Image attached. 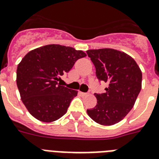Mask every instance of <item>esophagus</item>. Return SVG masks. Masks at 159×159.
<instances>
[{
  "mask_svg": "<svg viewBox=\"0 0 159 159\" xmlns=\"http://www.w3.org/2000/svg\"><path fill=\"white\" fill-rule=\"evenodd\" d=\"M80 94L83 96H85V95H88V93H85V92H80Z\"/></svg>",
  "mask_w": 159,
  "mask_h": 159,
  "instance_id": "1",
  "label": "esophagus"
}]
</instances>
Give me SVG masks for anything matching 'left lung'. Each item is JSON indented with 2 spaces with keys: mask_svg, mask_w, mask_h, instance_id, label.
<instances>
[{
  "mask_svg": "<svg viewBox=\"0 0 159 159\" xmlns=\"http://www.w3.org/2000/svg\"><path fill=\"white\" fill-rule=\"evenodd\" d=\"M99 80L109 84L106 93L95 94L97 104L87 110L97 123L111 126L125 118L134 107L142 88V71L129 55L112 48L87 51Z\"/></svg>",
  "mask_w": 159,
  "mask_h": 159,
  "instance_id": "8db88e82",
  "label": "left lung"
}]
</instances>
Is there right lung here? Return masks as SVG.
Masks as SVG:
<instances>
[{
  "mask_svg": "<svg viewBox=\"0 0 159 159\" xmlns=\"http://www.w3.org/2000/svg\"><path fill=\"white\" fill-rule=\"evenodd\" d=\"M86 57L71 47L48 44L25 55L16 69L20 99L36 119L54 122L67 112L78 92L61 86L60 76L68 72L78 59Z\"/></svg>",
  "mask_w": 159,
  "mask_h": 159,
  "instance_id": "right-lung-1",
  "label": "right lung"
}]
</instances>
